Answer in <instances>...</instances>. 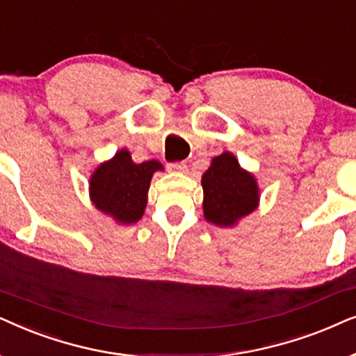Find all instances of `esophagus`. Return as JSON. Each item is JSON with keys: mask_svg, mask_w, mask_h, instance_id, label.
Returning a JSON list of instances; mask_svg holds the SVG:
<instances>
[{"mask_svg": "<svg viewBox=\"0 0 356 356\" xmlns=\"http://www.w3.org/2000/svg\"><path fill=\"white\" fill-rule=\"evenodd\" d=\"M168 169L172 170V172H186L187 164L186 163H172L168 165Z\"/></svg>", "mask_w": 356, "mask_h": 356, "instance_id": "esophagus-1", "label": "esophagus"}]
</instances>
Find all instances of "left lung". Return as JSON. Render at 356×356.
Here are the masks:
<instances>
[{
  "label": "left lung",
  "mask_w": 356,
  "mask_h": 356,
  "mask_svg": "<svg viewBox=\"0 0 356 356\" xmlns=\"http://www.w3.org/2000/svg\"><path fill=\"white\" fill-rule=\"evenodd\" d=\"M203 216L211 225L233 227L259 207L260 191L254 174L241 168L229 151L211 159L202 175Z\"/></svg>",
  "instance_id": "left-lung-1"
}]
</instances>
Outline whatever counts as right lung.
I'll return each mask as SVG.
<instances>
[{
  "label": "right lung",
  "instance_id": "obj_1",
  "mask_svg": "<svg viewBox=\"0 0 356 356\" xmlns=\"http://www.w3.org/2000/svg\"><path fill=\"white\" fill-rule=\"evenodd\" d=\"M164 170L156 159L136 164L129 149H118L104 161L89 177V198L104 215L117 225H135L145 215L153 174Z\"/></svg>",
  "mask_w": 356,
  "mask_h": 356
}]
</instances>
